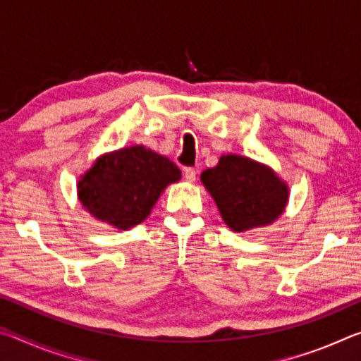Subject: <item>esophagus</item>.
<instances>
[{
	"mask_svg": "<svg viewBox=\"0 0 361 361\" xmlns=\"http://www.w3.org/2000/svg\"><path fill=\"white\" fill-rule=\"evenodd\" d=\"M183 175H185V180L188 183H194L195 181V176H197V172H195V170L191 169V167H186L185 172H183Z\"/></svg>",
	"mask_w": 361,
	"mask_h": 361,
	"instance_id": "34e87169",
	"label": "esophagus"
}]
</instances>
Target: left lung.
Listing matches in <instances>:
<instances>
[{
	"instance_id": "8db88e82",
	"label": "left lung",
	"mask_w": 361,
	"mask_h": 361,
	"mask_svg": "<svg viewBox=\"0 0 361 361\" xmlns=\"http://www.w3.org/2000/svg\"><path fill=\"white\" fill-rule=\"evenodd\" d=\"M224 223L245 232L276 221L288 202V186L272 169L252 159L228 154L200 175Z\"/></svg>"
}]
</instances>
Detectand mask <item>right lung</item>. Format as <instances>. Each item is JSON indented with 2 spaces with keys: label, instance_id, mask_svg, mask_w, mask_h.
Instances as JSON below:
<instances>
[{
  "label": "right lung",
  "instance_id": "add662e5",
  "mask_svg": "<svg viewBox=\"0 0 361 361\" xmlns=\"http://www.w3.org/2000/svg\"><path fill=\"white\" fill-rule=\"evenodd\" d=\"M180 178L170 159L137 145L97 159L78 181V197L94 218L129 229L145 221L164 189Z\"/></svg>",
  "mask_w": 361,
  "mask_h": 361
}]
</instances>
